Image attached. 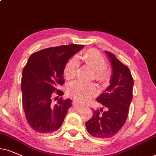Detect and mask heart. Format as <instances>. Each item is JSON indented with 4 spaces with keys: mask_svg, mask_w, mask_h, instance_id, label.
<instances>
[{
    "mask_svg": "<svg viewBox=\"0 0 156 156\" xmlns=\"http://www.w3.org/2000/svg\"><path fill=\"white\" fill-rule=\"evenodd\" d=\"M85 64L94 70V78L101 83H105L110 78V71L106 68L104 57L98 50L91 49L82 56ZM79 67V62L76 57L70 58L64 68V75L68 80L76 77ZM69 95L78 101L86 102L98 93V88L94 83H84L80 81L71 83L68 87Z\"/></svg>",
    "mask_w": 156,
    "mask_h": 156,
    "instance_id": "heart-1",
    "label": "heart"
}]
</instances>
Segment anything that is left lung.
Instances as JSON below:
<instances>
[{
	"label": "left lung",
	"instance_id": "obj_1",
	"mask_svg": "<svg viewBox=\"0 0 156 156\" xmlns=\"http://www.w3.org/2000/svg\"><path fill=\"white\" fill-rule=\"evenodd\" d=\"M113 68L110 85L96 101L103 107L93 109V116L86 122V129L97 138H109L119 132L127 120L133 100V78L129 68L112 53L105 51Z\"/></svg>",
	"mask_w": 156,
	"mask_h": 156
}]
</instances>
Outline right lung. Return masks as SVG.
Returning a JSON list of instances; mask_svg holds the SVG:
<instances>
[{
  "instance_id": "obj_1",
  "label": "right lung",
  "mask_w": 156,
  "mask_h": 156,
  "mask_svg": "<svg viewBox=\"0 0 156 156\" xmlns=\"http://www.w3.org/2000/svg\"><path fill=\"white\" fill-rule=\"evenodd\" d=\"M83 47L74 44L53 47L29 57L22 72L21 88L26 119L34 131L50 133L62 126L72 101L60 97L53 104L52 98L63 94L58 88L65 83V66Z\"/></svg>"
}]
</instances>
